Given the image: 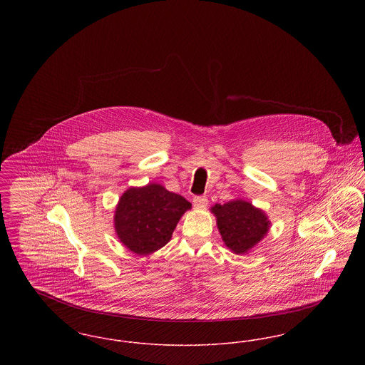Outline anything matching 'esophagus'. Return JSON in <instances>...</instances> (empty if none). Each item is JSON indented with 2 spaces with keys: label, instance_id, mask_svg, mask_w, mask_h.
<instances>
[{
  "label": "esophagus",
  "instance_id": "obj_1",
  "mask_svg": "<svg viewBox=\"0 0 365 365\" xmlns=\"http://www.w3.org/2000/svg\"><path fill=\"white\" fill-rule=\"evenodd\" d=\"M192 205L195 208H205L208 205V198L205 195H197L192 198Z\"/></svg>",
  "mask_w": 365,
  "mask_h": 365
}]
</instances>
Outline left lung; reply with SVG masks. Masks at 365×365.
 Returning a JSON list of instances; mask_svg holds the SVG:
<instances>
[{
  "label": "left lung",
  "instance_id": "obj_1",
  "mask_svg": "<svg viewBox=\"0 0 365 365\" xmlns=\"http://www.w3.org/2000/svg\"><path fill=\"white\" fill-rule=\"evenodd\" d=\"M212 212L216 216L222 238L237 255L246 253L264 238L269 222L264 212L242 200L216 204Z\"/></svg>",
  "mask_w": 365,
  "mask_h": 365
}]
</instances>
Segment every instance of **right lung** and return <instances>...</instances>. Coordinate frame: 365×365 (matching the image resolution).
<instances>
[{
    "instance_id": "1",
    "label": "right lung",
    "mask_w": 365,
    "mask_h": 365,
    "mask_svg": "<svg viewBox=\"0 0 365 365\" xmlns=\"http://www.w3.org/2000/svg\"><path fill=\"white\" fill-rule=\"evenodd\" d=\"M191 204L161 185L125 191L115 213V228L123 245L137 255H149L173 237L175 227Z\"/></svg>"
}]
</instances>
